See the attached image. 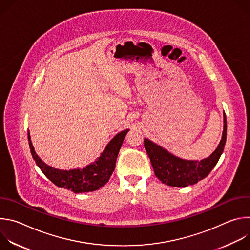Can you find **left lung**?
<instances>
[{
    "label": "left lung",
    "mask_w": 250,
    "mask_h": 250,
    "mask_svg": "<svg viewBox=\"0 0 250 250\" xmlns=\"http://www.w3.org/2000/svg\"><path fill=\"white\" fill-rule=\"evenodd\" d=\"M225 126L223 137L218 148L206 159L189 161L178 158L147 138L144 139L146 150L150 158L155 176L158 179L172 187H187L194 185L206 178L218 163L227 140V118L224 115Z\"/></svg>",
    "instance_id": "left-lung-1"
}]
</instances>
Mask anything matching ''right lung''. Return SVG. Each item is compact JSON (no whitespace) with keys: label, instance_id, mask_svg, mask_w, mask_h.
Instances as JSON below:
<instances>
[{"label":"right lung","instance_id":"1","mask_svg":"<svg viewBox=\"0 0 250 250\" xmlns=\"http://www.w3.org/2000/svg\"><path fill=\"white\" fill-rule=\"evenodd\" d=\"M127 131L128 129H125L118 133L109 142V145L106 146L96 162L83 169H73L69 171L55 169L42 162V159L35 154L30 141L29 132H27V136L32 158L42 173L57 187L79 194L96 191L109 181L115 170L117 157Z\"/></svg>","mask_w":250,"mask_h":250}]
</instances>
